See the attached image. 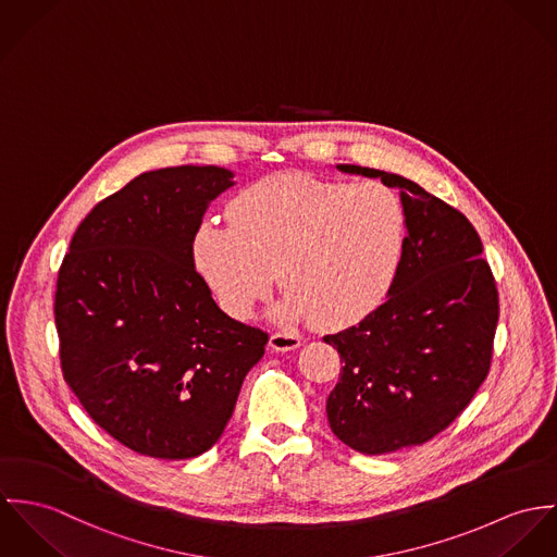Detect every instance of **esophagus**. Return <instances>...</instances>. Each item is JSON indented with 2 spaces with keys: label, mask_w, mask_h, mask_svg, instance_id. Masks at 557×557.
<instances>
[{
  "label": "esophagus",
  "mask_w": 557,
  "mask_h": 557,
  "mask_svg": "<svg viewBox=\"0 0 557 557\" xmlns=\"http://www.w3.org/2000/svg\"><path fill=\"white\" fill-rule=\"evenodd\" d=\"M301 346V337L295 333H273L269 337V348L275 352H288Z\"/></svg>",
  "instance_id": "esophagus-1"
}]
</instances>
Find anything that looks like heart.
<instances>
[{
	"instance_id": "1",
	"label": "heart",
	"mask_w": 557,
	"mask_h": 557,
	"mask_svg": "<svg viewBox=\"0 0 557 557\" xmlns=\"http://www.w3.org/2000/svg\"><path fill=\"white\" fill-rule=\"evenodd\" d=\"M404 242L406 211L391 187L284 173L244 189L228 222L205 220L191 253L233 318L249 315L277 280L286 293L275 318L346 326L386 297Z\"/></svg>"
}]
</instances>
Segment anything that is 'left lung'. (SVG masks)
Returning a JSON list of instances; mask_svg holds the SVG:
<instances>
[{
    "label": "left lung",
    "mask_w": 557,
    "mask_h": 557,
    "mask_svg": "<svg viewBox=\"0 0 557 557\" xmlns=\"http://www.w3.org/2000/svg\"><path fill=\"white\" fill-rule=\"evenodd\" d=\"M397 187L406 242L386 301L326 335L344 368L326 399L333 433L366 455L419 446L446 430L490 373L497 290L463 213L401 175L335 166Z\"/></svg>",
    "instance_id": "left-lung-1"
}]
</instances>
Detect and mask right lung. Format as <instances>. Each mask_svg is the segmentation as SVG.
Instances as JSON below:
<instances>
[{"label":"right lung","mask_w":557,"mask_h":557,"mask_svg":"<svg viewBox=\"0 0 557 557\" xmlns=\"http://www.w3.org/2000/svg\"><path fill=\"white\" fill-rule=\"evenodd\" d=\"M233 177L191 164L143 173L89 211L63 258V377L134 453L189 459L209 450L264 355L267 333L218 308L194 267V235Z\"/></svg>","instance_id":"right-lung-1"}]
</instances>
